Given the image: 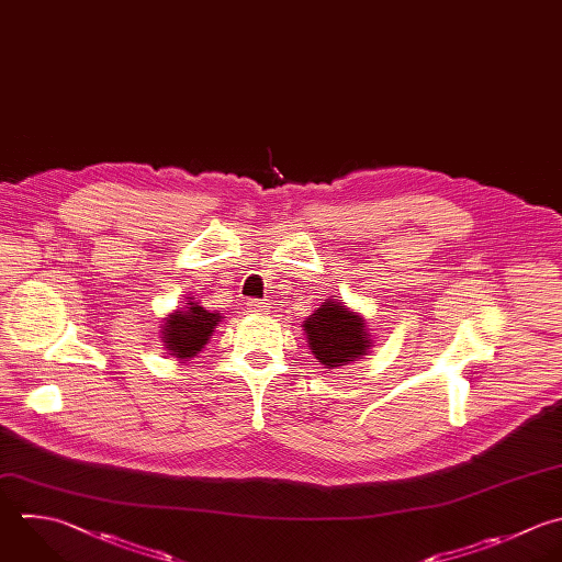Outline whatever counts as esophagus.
<instances>
[{"label":"esophagus","mask_w":562,"mask_h":562,"mask_svg":"<svg viewBox=\"0 0 562 562\" xmlns=\"http://www.w3.org/2000/svg\"><path fill=\"white\" fill-rule=\"evenodd\" d=\"M246 307H248V312H252V314H266V312H268V305H266L263 301H257V299H250V301L246 303Z\"/></svg>","instance_id":"34e87169"}]
</instances>
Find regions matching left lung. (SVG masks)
<instances>
[{
	"label": "left lung",
	"instance_id": "1",
	"mask_svg": "<svg viewBox=\"0 0 562 562\" xmlns=\"http://www.w3.org/2000/svg\"><path fill=\"white\" fill-rule=\"evenodd\" d=\"M303 331L314 358L325 369H340L367 356L373 347L364 316L340 299H327L303 321Z\"/></svg>",
	"mask_w": 562,
	"mask_h": 562
}]
</instances>
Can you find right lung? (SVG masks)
I'll use <instances>...</instances> for the list:
<instances>
[{"label": "right lung", "mask_w": 562, "mask_h": 562, "mask_svg": "<svg viewBox=\"0 0 562 562\" xmlns=\"http://www.w3.org/2000/svg\"><path fill=\"white\" fill-rule=\"evenodd\" d=\"M222 318L220 312H211L187 296L184 307H178L162 318V342L167 353L180 362L193 360L211 340Z\"/></svg>", "instance_id": "right-lung-1"}]
</instances>
